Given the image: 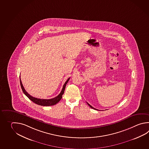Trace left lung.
<instances>
[{
  "label": "left lung",
  "mask_w": 149,
  "mask_h": 149,
  "mask_svg": "<svg viewBox=\"0 0 149 149\" xmlns=\"http://www.w3.org/2000/svg\"><path fill=\"white\" fill-rule=\"evenodd\" d=\"M87 103H88V106H89L91 107V108H92V109H93L97 110H99L97 109H95V108H93V107L91 106V105H90V104H88V102H87Z\"/></svg>",
  "instance_id": "1"
}]
</instances>
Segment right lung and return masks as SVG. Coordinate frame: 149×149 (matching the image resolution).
Returning <instances> with one entry per match:
<instances>
[{
    "label": "right lung",
    "instance_id": "obj_1",
    "mask_svg": "<svg viewBox=\"0 0 149 149\" xmlns=\"http://www.w3.org/2000/svg\"><path fill=\"white\" fill-rule=\"evenodd\" d=\"M20 78V77H19ZM70 78H68L66 82L65 83L63 87L62 88V90L61 91V93L59 94L58 96L56 97H54L52 99H38L37 97H33L32 96L30 95V94L27 93L26 91H25L24 88L23 86V85L22 84V83L21 82V78L19 79L20 80V84H21V86L22 90L23 92V93H24L25 95L30 100L33 101L34 103H36L38 105L40 106H53L55 105L56 103H58L59 101L61 100L62 98V95L63 94H64V91L65 89V87L66 85L67 84V83L68 82L69 79Z\"/></svg>",
    "mask_w": 149,
    "mask_h": 149
}]
</instances>
